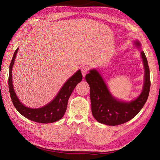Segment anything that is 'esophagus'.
I'll use <instances>...</instances> for the list:
<instances>
[{"instance_id":"esophagus-1","label":"esophagus","mask_w":160,"mask_h":160,"mask_svg":"<svg viewBox=\"0 0 160 160\" xmlns=\"http://www.w3.org/2000/svg\"><path fill=\"white\" fill-rule=\"evenodd\" d=\"M89 69V68L88 66H87V65L82 66V67H81V72H82V75H83V77H85L86 74L88 72Z\"/></svg>"}]
</instances>
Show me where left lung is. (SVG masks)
I'll return each instance as SVG.
<instances>
[{
  "mask_svg": "<svg viewBox=\"0 0 160 160\" xmlns=\"http://www.w3.org/2000/svg\"><path fill=\"white\" fill-rule=\"evenodd\" d=\"M135 45L140 48L138 41ZM145 75L144 84L141 94L137 99L124 102L115 99L109 92L102 77L96 69L89 71L85 76L90 87L91 111L98 122L108 125H118L126 123L133 119L142 109L148 98L150 89L149 68L147 58L143 51L141 52Z\"/></svg>",
  "mask_w": 160,
  "mask_h": 160,
  "instance_id": "left-lung-1",
  "label": "left lung"
}]
</instances>
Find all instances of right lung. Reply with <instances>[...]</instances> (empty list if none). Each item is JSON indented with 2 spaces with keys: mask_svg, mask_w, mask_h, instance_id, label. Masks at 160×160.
I'll return each instance as SVG.
<instances>
[{
  "mask_svg": "<svg viewBox=\"0 0 160 160\" xmlns=\"http://www.w3.org/2000/svg\"><path fill=\"white\" fill-rule=\"evenodd\" d=\"M18 48L14 52L12 59L9 67L8 76V88L10 91L11 98L12 103L17 110L24 117L35 122L41 123H50L55 122L61 119L65 113L67 108L68 100L70 98L72 91L76 85L83 79L81 71L79 69L67 80L62 87L55 98L47 105L38 109H32L24 105L19 99L14 92L12 80V70L14 60L17 54Z\"/></svg>",
  "mask_w": 160,
  "mask_h": 160,
  "instance_id": "obj_1",
  "label": "right lung"
}]
</instances>
